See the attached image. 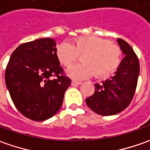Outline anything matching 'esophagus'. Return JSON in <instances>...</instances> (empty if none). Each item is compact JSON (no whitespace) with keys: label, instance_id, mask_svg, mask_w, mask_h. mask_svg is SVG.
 <instances>
[{"label":"esophagus","instance_id":"34e87169","mask_svg":"<svg viewBox=\"0 0 150 150\" xmlns=\"http://www.w3.org/2000/svg\"><path fill=\"white\" fill-rule=\"evenodd\" d=\"M82 83L81 82H78V81H75V80H72V86H78Z\"/></svg>","mask_w":150,"mask_h":150}]
</instances>
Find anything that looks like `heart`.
Returning a JSON list of instances; mask_svg holds the SVG:
<instances>
[{
    "instance_id": "obj_1",
    "label": "heart",
    "mask_w": 150,
    "mask_h": 150,
    "mask_svg": "<svg viewBox=\"0 0 150 150\" xmlns=\"http://www.w3.org/2000/svg\"><path fill=\"white\" fill-rule=\"evenodd\" d=\"M56 52L57 59L65 67L72 66L82 56L83 64L72 67L67 72L76 79L89 78L93 74L97 78L108 77L118 69L122 57L119 46L95 36L75 38L72 44L62 42Z\"/></svg>"
}]
</instances>
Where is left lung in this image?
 Instances as JSON below:
<instances>
[{
    "instance_id": "1",
    "label": "left lung",
    "mask_w": 150,
    "mask_h": 150,
    "mask_svg": "<svg viewBox=\"0 0 150 150\" xmlns=\"http://www.w3.org/2000/svg\"><path fill=\"white\" fill-rule=\"evenodd\" d=\"M125 55L115 74L95 83V92L86 99V103L96 113L103 116L117 114L129 105L135 93L139 75V58L129 44L117 40Z\"/></svg>"
}]
</instances>
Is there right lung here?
Returning a JSON list of instances; mask_svg holds the SVG:
<instances>
[{"label":"right lung","instance_id":"right-lung-1","mask_svg":"<svg viewBox=\"0 0 150 150\" xmlns=\"http://www.w3.org/2000/svg\"><path fill=\"white\" fill-rule=\"evenodd\" d=\"M56 51V42L52 38L21 44L11 54L6 68V85L13 103L21 114L34 121L54 116L71 84Z\"/></svg>","mask_w":150,"mask_h":150}]
</instances>
